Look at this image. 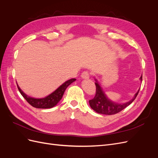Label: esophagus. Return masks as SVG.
<instances>
[{"instance_id": "obj_1", "label": "esophagus", "mask_w": 158, "mask_h": 158, "mask_svg": "<svg viewBox=\"0 0 158 158\" xmlns=\"http://www.w3.org/2000/svg\"><path fill=\"white\" fill-rule=\"evenodd\" d=\"M81 77H82L83 79H88L89 78V73L88 71H84L82 73Z\"/></svg>"}]
</instances>
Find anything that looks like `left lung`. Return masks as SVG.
Instances as JSON below:
<instances>
[{"mask_svg": "<svg viewBox=\"0 0 158 158\" xmlns=\"http://www.w3.org/2000/svg\"><path fill=\"white\" fill-rule=\"evenodd\" d=\"M140 79L141 81L142 80V76H141ZM95 81H96V82H95V86H96V92H95V97L92 99L89 100V103L91 108L94 110L95 112L100 114L110 115V114H114L121 111L123 109L126 108L131 103H132V102L136 98L140 90L139 89L137 93L135 95V97L131 101L125 103L119 104L113 102L109 99L103 92L102 87L100 86L96 79H95Z\"/></svg>", "mask_w": 158, "mask_h": 158, "instance_id": "1", "label": "left lung"}]
</instances>
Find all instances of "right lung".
<instances>
[{"instance_id":"obj_1","label":"right lung","mask_w":158,"mask_h":158,"mask_svg":"<svg viewBox=\"0 0 158 158\" xmlns=\"http://www.w3.org/2000/svg\"><path fill=\"white\" fill-rule=\"evenodd\" d=\"M75 80V78H72L70 80L66 81L64 83L62 84L60 86H59L52 94L47 95L45 98L40 99L33 98L30 96H27L24 92H23V91L18 86V84L17 86L18 90L20 91V92L22 96L26 99V101L29 103L31 106L39 109H49L51 107H53L59 102L60 100L63 98V95L66 88H67L70 84L74 82Z\"/></svg>"}]
</instances>
